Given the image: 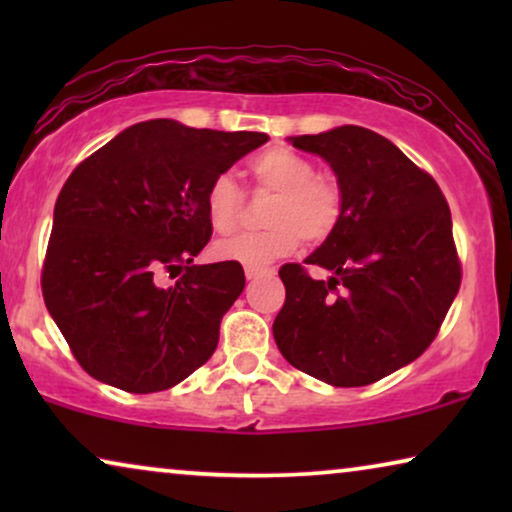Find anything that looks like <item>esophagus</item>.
<instances>
[{"mask_svg":"<svg viewBox=\"0 0 512 512\" xmlns=\"http://www.w3.org/2000/svg\"><path fill=\"white\" fill-rule=\"evenodd\" d=\"M244 275H247L249 282H254V279H258V277L272 275V270H254V268H247V270H244Z\"/></svg>","mask_w":512,"mask_h":512,"instance_id":"1","label":"esophagus"}]
</instances>
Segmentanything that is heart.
Listing matches in <instances>:
<instances>
[{
	"label": "heart",
	"mask_w": 512,
	"mask_h": 512,
	"mask_svg": "<svg viewBox=\"0 0 512 512\" xmlns=\"http://www.w3.org/2000/svg\"><path fill=\"white\" fill-rule=\"evenodd\" d=\"M256 186L275 193L265 223L268 230L228 237L214 244L219 261L263 270L277 258L296 251L300 237L321 244L335 233L342 219V191L338 181L317 174L310 158L286 146L268 149L249 163ZM207 219L216 233H233L242 216V191L230 174L212 179L205 193Z\"/></svg>",
	"instance_id": "heart-1"
}]
</instances>
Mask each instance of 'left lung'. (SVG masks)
Segmentation results:
<instances>
[{
    "label": "left lung",
    "instance_id": "1",
    "mask_svg": "<svg viewBox=\"0 0 512 512\" xmlns=\"http://www.w3.org/2000/svg\"><path fill=\"white\" fill-rule=\"evenodd\" d=\"M289 142L331 165L342 219L305 258L331 277L282 265L286 300L272 335L293 368L333 387H366L415 361L457 296L450 207L431 174L373 130L340 125Z\"/></svg>",
    "mask_w": 512,
    "mask_h": 512
}]
</instances>
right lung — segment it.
<instances>
[{
  "label": "right lung",
  "mask_w": 512,
  "mask_h": 512,
  "mask_svg": "<svg viewBox=\"0 0 512 512\" xmlns=\"http://www.w3.org/2000/svg\"><path fill=\"white\" fill-rule=\"evenodd\" d=\"M265 142L263 132L156 118L125 128L69 174L55 202L41 291L88 375L153 394L214 354L244 270L230 261L193 265L212 237L205 193ZM174 269L187 272L165 290L157 279Z\"/></svg>",
  "instance_id": "1"
}]
</instances>
